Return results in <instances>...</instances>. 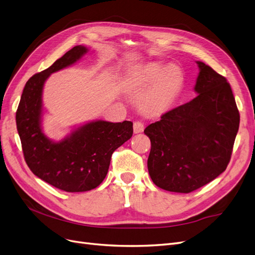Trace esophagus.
Here are the masks:
<instances>
[{
	"instance_id": "obj_1",
	"label": "esophagus",
	"mask_w": 255,
	"mask_h": 255,
	"mask_svg": "<svg viewBox=\"0 0 255 255\" xmlns=\"http://www.w3.org/2000/svg\"><path fill=\"white\" fill-rule=\"evenodd\" d=\"M143 130H144V123L140 122V121H135L133 123V131H134V133L143 132Z\"/></svg>"
}]
</instances>
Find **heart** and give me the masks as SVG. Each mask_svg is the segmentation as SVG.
Here are the masks:
<instances>
[{
	"label": "heart",
	"mask_w": 255,
	"mask_h": 255,
	"mask_svg": "<svg viewBox=\"0 0 255 255\" xmlns=\"http://www.w3.org/2000/svg\"><path fill=\"white\" fill-rule=\"evenodd\" d=\"M184 83L183 71L166 63H150L128 72L123 85L126 90L140 93L151 86L140 100L146 110H162L176 98Z\"/></svg>",
	"instance_id": "obj_1"
}]
</instances>
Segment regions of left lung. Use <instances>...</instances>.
<instances>
[{
    "mask_svg": "<svg viewBox=\"0 0 255 255\" xmlns=\"http://www.w3.org/2000/svg\"><path fill=\"white\" fill-rule=\"evenodd\" d=\"M197 96L162 115L146 127L151 142L148 171L164 190L190 193L227 168L240 126V112L230 84L203 62Z\"/></svg>",
    "mask_w": 255,
    "mask_h": 255,
    "instance_id": "8db88e82",
    "label": "left lung"
}]
</instances>
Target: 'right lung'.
<instances>
[{"label":"right lung","instance_id":"right-lung-1","mask_svg":"<svg viewBox=\"0 0 255 255\" xmlns=\"http://www.w3.org/2000/svg\"><path fill=\"white\" fill-rule=\"evenodd\" d=\"M86 52L85 46H75L49 68L32 75L25 85L15 113L27 166L41 180L66 192H84L97 188L107 175L112 153L133 133L130 121L90 122L56 143L43 133L41 117L45 81Z\"/></svg>","mask_w":255,"mask_h":255}]
</instances>
